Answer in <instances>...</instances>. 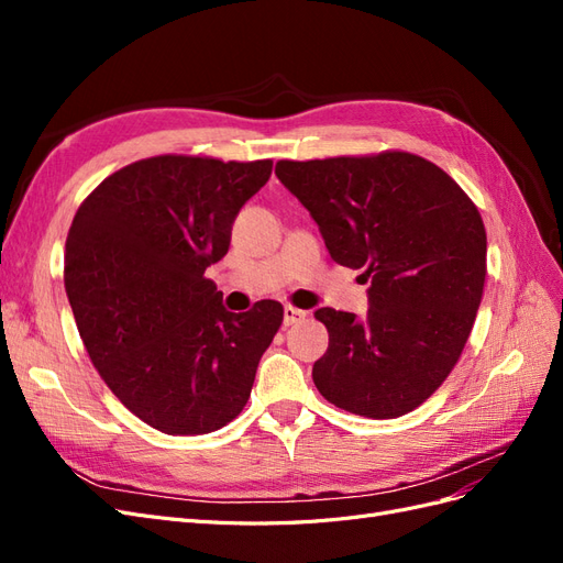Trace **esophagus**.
<instances>
[{
  "label": "esophagus",
  "mask_w": 563,
  "mask_h": 563,
  "mask_svg": "<svg viewBox=\"0 0 563 563\" xmlns=\"http://www.w3.org/2000/svg\"><path fill=\"white\" fill-rule=\"evenodd\" d=\"M302 319H305L302 310L291 308V305H286V308H284V327H294V323H298Z\"/></svg>",
  "instance_id": "1"
}]
</instances>
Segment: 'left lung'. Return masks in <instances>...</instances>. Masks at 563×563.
I'll return each mask as SVG.
<instances>
[{"mask_svg":"<svg viewBox=\"0 0 563 563\" xmlns=\"http://www.w3.org/2000/svg\"><path fill=\"white\" fill-rule=\"evenodd\" d=\"M277 178L310 211L338 265L364 269L368 312L321 308V397L366 418H399L460 360L486 282V230L472 199L411 152L282 159Z\"/></svg>","mask_w":563,"mask_h":563,"instance_id":"left-lung-1","label":"left lung"}]
</instances>
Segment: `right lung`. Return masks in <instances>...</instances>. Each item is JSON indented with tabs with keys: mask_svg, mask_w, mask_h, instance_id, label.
<instances>
[{
	"mask_svg": "<svg viewBox=\"0 0 563 563\" xmlns=\"http://www.w3.org/2000/svg\"><path fill=\"white\" fill-rule=\"evenodd\" d=\"M272 162L159 155L119 168L81 201L65 242V291L100 378L133 416L174 437L242 413L284 308L234 314L203 277Z\"/></svg>",
	"mask_w": 563,
	"mask_h": 563,
	"instance_id": "obj_1",
	"label": "right lung"
}]
</instances>
